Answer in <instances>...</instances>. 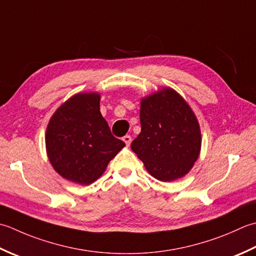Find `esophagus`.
Wrapping results in <instances>:
<instances>
[{
	"label": "esophagus",
	"mask_w": 256,
	"mask_h": 256,
	"mask_svg": "<svg viewBox=\"0 0 256 256\" xmlns=\"http://www.w3.org/2000/svg\"><path fill=\"white\" fill-rule=\"evenodd\" d=\"M122 140H124V142L126 144L127 146H129L130 144H132V137H130V136H128V134H126V136H124L122 137Z\"/></svg>",
	"instance_id": "34e87169"
}]
</instances>
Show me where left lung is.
I'll list each match as a JSON object with an SVG mask.
<instances>
[{
	"label": "left lung",
	"mask_w": 256,
	"mask_h": 256,
	"mask_svg": "<svg viewBox=\"0 0 256 256\" xmlns=\"http://www.w3.org/2000/svg\"><path fill=\"white\" fill-rule=\"evenodd\" d=\"M140 124L130 147L149 174L164 182L186 176L199 158L201 130L184 99L169 87L142 98Z\"/></svg>",
	"instance_id": "1"
}]
</instances>
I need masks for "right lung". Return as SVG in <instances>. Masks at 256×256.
Segmentation results:
<instances>
[{"mask_svg": "<svg viewBox=\"0 0 256 256\" xmlns=\"http://www.w3.org/2000/svg\"><path fill=\"white\" fill-rule=\"evenodd\" d=\"M99 102L98 92L76 94L57 108L46 129L50 162L62 178L78 184L96 181L124 147L112 134Z\"/></svg>", "mask_w": 256, "mask_h": 256, "instance_id": "add662e5", "label": "right lung"}]
</instances>
